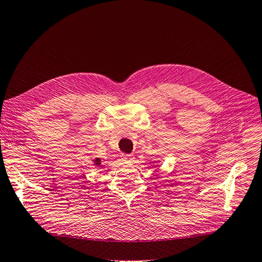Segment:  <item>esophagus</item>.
I'll return each mask as SVG.
<instances>
[{
	"instance_id": "1",
	"label": "esophagus",
	"mask_w": 262,
	"mask_h": 262,
	"mask_svg": "<svg viewBox=\"0 0 262 262\" xmlns=\"http://www.w3.org/2000/svg\"><path fill=\"white\" fill-rule=\"evenodd\" d=\"M121 159H122V161H125V162H133V160H134V157H133L132 155H122Z\"/></svg>"
}]
</instances>
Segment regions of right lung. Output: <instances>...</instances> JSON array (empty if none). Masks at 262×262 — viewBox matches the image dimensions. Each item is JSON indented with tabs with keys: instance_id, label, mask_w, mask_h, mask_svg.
I'll list each match as a JSON object with an SVG mask.
<instances>
[{
	"instance_id": "add662e5",
	"label": "right lung",
	"mask_w": 262,
	"mask_h": 262,
	"mask_svg": "<svg viewBox=\"0 0 262 262\" xmlns=\"http://www.w3.org/2000/svg\"><path fill=\"white\" fill-rule=\"evenodd\" d=\"M93 162H94L95 166H101V159L100 158H96Z\"/></svg>"
}]
</instances>
